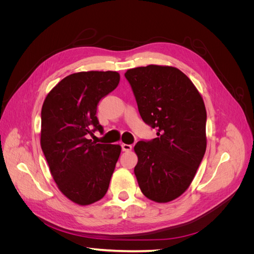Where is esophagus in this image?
Instances as JSON below:
<instances>
[{"label":"esophagus","instance_id":"1","mask_svg":"<svg viewBox=\"0 0 254 254\" xmlns=\"http://www.w3.org/2000/svg\"><path fill=\"white\" fill-rule=\"evenodd\" d=\"M123 151H130L132 149V146L130 144H122Z\"/></svg>","mask_w":254,"mask_h":254}]
</instances>
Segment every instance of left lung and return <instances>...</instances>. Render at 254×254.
I'll list each match as a JSON object with an SVG mask.
<instances>
[{
  "label": "left lung",
  "instance_id": "1",
  "mask_svg": "<svg viewBox=\"0 0 254 254\" xmlns=\"http://www.w3.org/2000/svg\"><path fill=\"white\" fill-rule=\"evenodd\" d=\"M142 120L157 137L134 146V175L142 193L164 203L193 181L206 148V111L194 83L179 68L149 64L125 73Z\"/></svg>",
  "mask_w": 254,
  "mask_h": 254
}]
</instances>
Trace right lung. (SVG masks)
I'll return each mask as SVG.
<instances>
[{"mask_svg": "<svg viewBox=\"0 0 254 254\" xmlns=\"http://www.w3.org/2000/svg\"><path fill=\"white\" fill-rule=\"evenodd\" d=\"M120 82L118 72L89 71L66 76L45 97L41 110L42 151L58 189L79 205L106 195L121 146L96 144L87 135L104 131L99 101Z\"/></svg>", "mask_w": 254, "mask_h": 254, "instance_id": "right-lung-1", "label": "right lung"}]
</instances>
